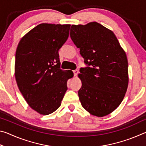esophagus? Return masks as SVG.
<instances>
[{"mask_svg":"<svg viewBox=\"0 0 146 146\" xmlns=\"http://www.w3.org/2000/svg\"><path fill=\"white\" fill-rule=\"evenodd\" d=\"M78 73V71L77 70H75L73 71V73H74V75H75V76H76V75H77V74Z\"/></svg>","mask_w":146,"mask_h":146,"instance_id":"34e87169","label":"esophagus"}]
</instances>
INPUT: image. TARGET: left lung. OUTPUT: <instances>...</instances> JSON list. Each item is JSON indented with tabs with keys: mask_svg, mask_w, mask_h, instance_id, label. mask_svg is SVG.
<instances>
[{
	"mask_svg": "<svg viewBox=\"0 0 146 146\" xmlns=\"http://www.w3.org/2000/svg\"><path fill=\"white\" fill-rule=\"evenodd\" d=\"M71 38L88 67L80 68L81 104L91 115H108L122 102L129 83L125 51L114 33L97 22L72 25Z\"/></svg>",
	"mask_w": 146,
	"mask_h": 146,
	"instance_id": "left-lung-1",
	"label": "left lung"
}]
</instances>
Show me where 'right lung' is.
<instances>
[{"label":"right lung","mask_w":146,"mask_h":146,"mask_svg":"<svg viewBox=\"0 0 146 146\" xmlns=\"http://www.w3.org/2000/svg\"><path fill=\"white\" fill-rule=\"evenodd\" d=\"M70 24H38L17 46L15 76L29 107L40 115L53 113L61 105L72 78L71 70L60 69L58 50L67 40Z\"/></svg>","instance_id":"right-lung-1"}]
</instances>
